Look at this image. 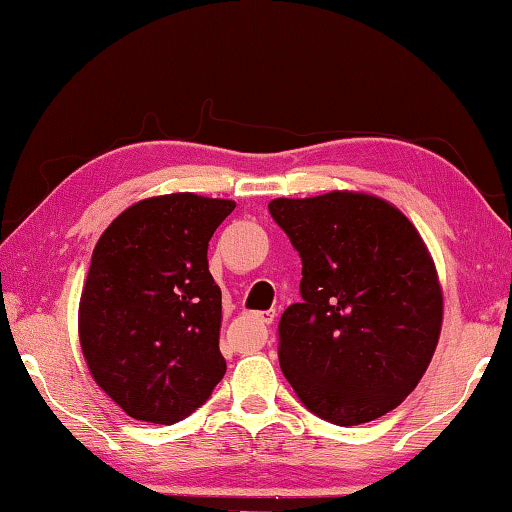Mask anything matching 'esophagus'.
I'll use <instances>...</instances> for the list:
<instances>
[{"label": "esophagus", "instance_id": "34e87169", "mask_svg": "<svg viewBox=\"0 0 512 512\" xmlns=\"http://www.w3.org/2000/svg\"><path fill=\"white\" fill-rule=\"evenodd\" d=\"M253 316H255V321L264 323V326H271V323L275 321V310H269V312H257V314H253Z\"/></svg>", "mask_w": 512, "mask_h": 512}]
</instances>
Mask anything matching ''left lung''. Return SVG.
Masks as SVG:
<instances>
[{"label": "left lung", "instance_id": "obj_1", "mask_svg": "<svg viewBox=\"0 0 512 512\" xmlns=\"http://www.w3.org/2000/svg\"><path fill=\"white\" fill-rule=\"evenodd\" d=\"M303 264L282 314L280 369L300 403L337 426L394 410L424 376L442 328L433 259L408 218L367 193L269 202Z\"/></svg>", "mask_w": 512, "mask_h": 512}]
</instances>
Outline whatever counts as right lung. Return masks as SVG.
Returning <instances> with one entry per match:
<instances>
[{
	"label": "right lung",
	"instance_id": "right-lung-1",
	"mask_svg": "<svg viewBox=\"0 0 512 512\" xmlns=\"http://www.w3.org/2000/svg\"><path fill=\"white\" fill-rule=\"evenodd\" d=\"M232 200L173 193L125 209L97 241L79 303L95 383L129 417L177 424L225 376L207 248Z\"/></svg>",
	"mask_w": 512,
	"mask_h": 512
}]
</instances>
